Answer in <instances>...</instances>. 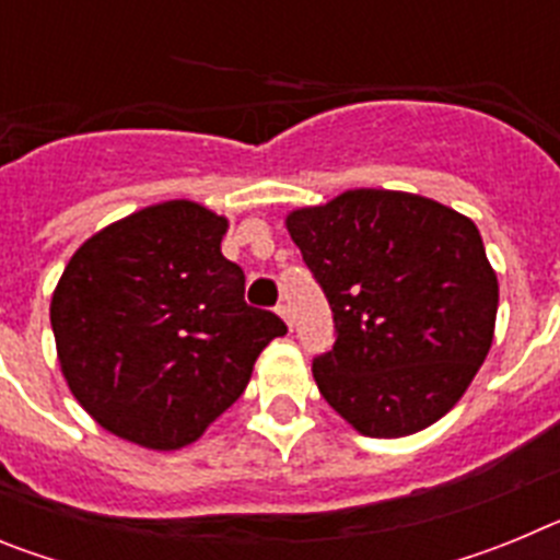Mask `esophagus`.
Here are the masks:
<instances>
[{"label":"esophagus","mask_w":560,"mask_h":560,"mask_svg":"<svg viewBox=\"0 0 560 560\" xmlns=\"http://www.w3.org/2000/svg\"><path fill=\"white\" fill-rule=\"evenodd\" d=\"M277 314L283 316V323L289 325V328H294V314H291V305L280 303V305H277Z\"/></svg>","instance_id":"1"}]
</instances>
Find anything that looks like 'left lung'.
<instances>
[{
	"instance_id": "8db88e82",
	"label": "left lung",
	"mask_w": 560,
	"mask_h": 560,
	"mask_svg": "<svg viewBox=\"0 0 560 560\" xmlns=\"http://www.w3.org/2000/svg\"><path fill=\"white\" fill-rule=\"evenodd\" d=\"M334 311L323 398L368 438L432 427L493 341L499 283L471 219L400 190H348L285 219Z\"/></svg>"
}]
</instances>
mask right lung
Segmentation results:
<instances>
[{
	"instance_id": "add662e5",
	"label": "right lung",
	"mask_w": 560,
	"mask_h": 560,
	"mask_svg": "<svg viewBox=\"0 0 560 560\" xmlns=\"http://www.w3.org/2000/svg\"><path fill=\"white\" fill-rule=\"evenodd\" d=\"M224 232V215L196 201H162L69 257L49 323L69 389L106 432L153 452L199 440L289 330L246 305Z\"/></svg>"
}]
</instances>
